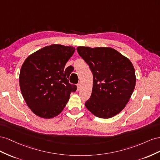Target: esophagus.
Listing matches in <instances>:
<instances>
[{"instance_id":"obj_1","label":"esophagus","mask_w":160,"mask_h":160,"mask_svg":"<svg viewBox=\"0 0 160 160\" xmlns=\"http://www.w3.org/2000/svg\"><path fill=\"white\" fill-rule=\"evenodd\" d=\"M80 88H81V85H80V84H77V90H78V91H79V90H80Z\"/></svg>"}]
</instances>
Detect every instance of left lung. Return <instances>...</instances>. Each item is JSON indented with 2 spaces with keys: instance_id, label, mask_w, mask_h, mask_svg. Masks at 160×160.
Listing matches in <instances>:
<instances>
[{
  "instance_id": "left-lung-1",
  "label": "left lung",
  "mask_w": 160,
  "mask_h": 160,
  "mask_svg": "<svg viewBox=\"0 0 160 160\" xmlns=\"http://www.w3.org/2000/svg\"><path fill=\"white\" fill-rule=\"evenodd\" d=\"M78 54L93 74V87L85 106L93 115L108 118L119 113L135 86L134 67L128 58L111 48L80 46Z\"/></svg>"
}]
</instances>
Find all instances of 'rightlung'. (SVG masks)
<instances>
[{
  "instance_id": "right-lung-1",
  "label": "right lung",
  "mask_w": 160,
  "mask_h": 160,
  "mask_svg": "<svg viewBox=\"0 0 160 160\" xmlns=\"http://www.w3.org/2000/svg\"><path fill=\"white\" fill-rule=\"evenodd\" d=\"M75 51L72 46L53 44L44 47L27 58L19 74L22 97L34 114L51 118L65 107L76 85L69 83L72 69L66 62Z\"/></svg>"
}]
</instances>
